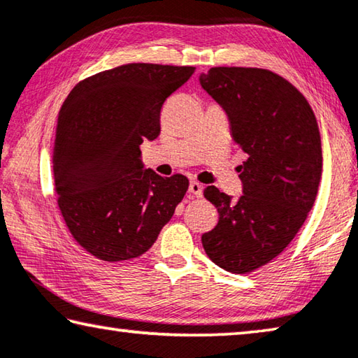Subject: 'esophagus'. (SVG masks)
<instances>
[{
    "instance_id": "1",
    "label": "esophagus",
    "mask_w": 358,
    "mask_h": 358,
    "mask_svg": "<svg viewBox=\"0 0 358 358\" xmlns=\"http://www.w3.org/2000/svg\"><path fill=\"white\" fill-rule=\"evenodd\" d=\"M189 194L194 196V197H201L202 192H203V186L199 183V181H191L189 183Z\"/></svg>"
}]
</instances>
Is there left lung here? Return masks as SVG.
Returning <instances> with one entry per match:
<instances>
[{
	"mask_svg": "<svg viewBox=\"0 0 358 358\" xmlns=\"http://www.w3.org/2000/svg\"><path fill=\"white\" fill-rule=\"evenodd\" d=\"M199 83L228 115L232 140L248 156L239 166L241 197L217 186L203 189L220 220L202 234V245L220 268L245 274L279 257L314 206L322 177L319 126L304 95L269 70L215 66Z\"/></svg>",
	"mask_w": 358,
	"mask_h": 358,
	"instance_id": "8db88e82",
	"label": "left lung"
}]
</instances>
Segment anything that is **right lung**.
Returning <instances> with one entry per match:
<instances>
[{"label": "right lung", "mask_w": 358, "mask_h": 358, "mask_svg": "<svg viewBox=\"0 0 358 358\" xmlns=\"http://www.w3.org/2000/svg\"><path fill=\"white\" fill-rule=\"evenodd\" d=\"M194 66L127 64L76 84L57 119L52 170L71 236L95 258L148 252L188 191L183 175L161 177L140 145L161 134V108Z\"/></svg>", "instance_id": "add662e5"}]
</instances>
